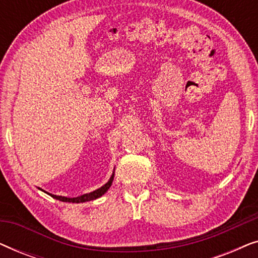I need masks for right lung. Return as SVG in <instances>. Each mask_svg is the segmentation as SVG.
<instances>
[{
	"mask_svg": "<svg viewBox=\"0 0 258 258\" xmlns=\"http://www.w3.org/2000/svg\"><path fill=\"white\" fill-rule=\"evenodd\" d=\"M114 181V174L111 175V177L109 181L105 183L103 186H101V188H98L97 190H94V191H91L89 194H84V195H81L79 197H73V199H69V197H64V196H57V195H52V194H49L52 199H56L58 201H62V202H70V203H83V202H87V201H93V200H96L98 197H101L102 195H104L105 192L108 191V189L110 188L111 183ZM42 190V189H41ZM44 191V190H43ZM45 192V191H44ZM48 194V192H47Z\"/></svg>",
	"mask_w": 258,
	"mask_h": 258,
	"instance_id": "1",
	"label": "right lung"
}]
</instances>
